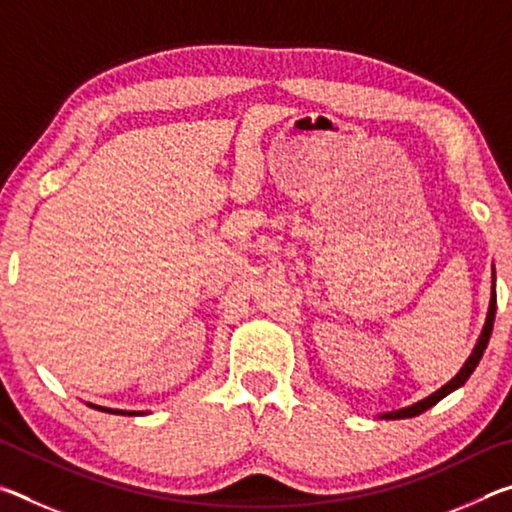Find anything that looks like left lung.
<instances>
[{
  "label": "left lung",
  "instance_id": "left-lung-1",
  "mask_svg": "<svg viewBox=\"0 0 512 512\" xmlns=\"http://www.w3.org/2000/svg\"><path fill=\"white\" fill-rule=\"evenodd\" d=\"M495 314H497V291H495V277H492V296H490V307H488V318H485V325H483V332L479 336V341H476L474 350L470 354V359L465 361V366L458 370V375L447 381V384L443 388H438L436 393H431L429 397H424V400L415 402L411 406H406V409H400V411H391V413H381L379 418L384 420H402V418H415V415L424 413L427 409H431L433 404H438L440 400H443L445 395H449L452 391H456V388H461L467 379H470V375L474 372V368L479 366V361L483 357L485 348H488V341H490V334H492V327H495Z\"/></svg>",
  "mask_w": 512,
  "mask_h": 512
}]
</instances>
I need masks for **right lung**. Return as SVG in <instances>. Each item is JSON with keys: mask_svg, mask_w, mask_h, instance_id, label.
Returning <instances> with one entry per match:
<instances>
[{"mask_svg": "<svg viewBox=\"0 0 512 512\" xmlns=\"http://www.w3.org/2000/svg\"><path fill=\"white\" fill-rule=\"evenodd\" d=\"M88 406H92V409H97V411H106V413H119V415H144V411H119V409H106V406H97V404H88Z\"/></svg>", "mask_w": 512, "mask_h": 512, "instance_id": "right-lung-1", "label": "right lung"}]
</instances>
